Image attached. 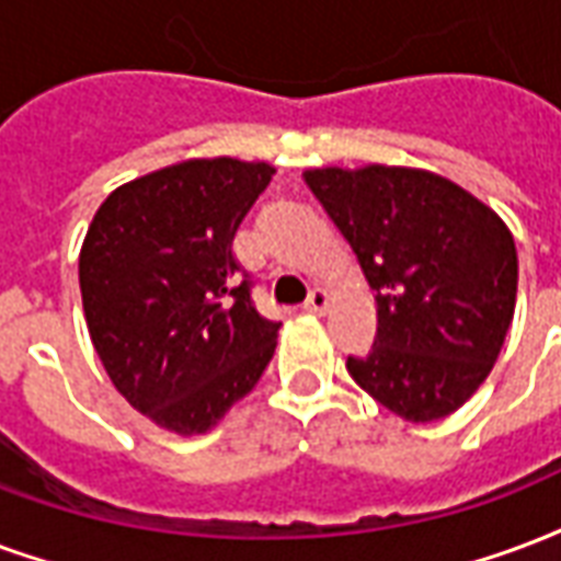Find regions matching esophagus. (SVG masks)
<instances>
[{
    "label": "esophagus",
    "instance_id": "34e87169",
    "mask_svg": "<svg viewBox=\"0 0 561 561\" xmlns=\"http://www.w3.org/2000/svg\"><path fill=\"white\" fill-rule=\"evenodd\" d=\"M330 309V294L323 291V288H314L309 294V300H306V312H314V314H323Z\"/></svg>",
    "mask_w": 561,
    "mask_h": 561
}]
</instances>
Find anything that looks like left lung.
Instances as JSON below:
<instances>
[{
    "label": "left lung",
    "instance_id": "left-lung-1",
    "mask_svg": "<svg viewBox=\"0 0 561 561\" xmlns=\"http://www.w3.org/2000/svg\"><path fill=\"white\" fill-rule=\"evenodd\" d=\"M306 184L359 259L377 335L347 371L408 422L455 413L491 375L514 318L517 249L491 207L425 169H309Z\"/></svg>",
    "mask_w": 561,
    "mask_h": 561
}]
</instances>
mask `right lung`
<instances>
[{
  "mask_svg": "<svg viewBox=\"0 0 561 561\" xmlns=\"http://www.w3.org/2000/svg\"><path fill=\"white\" fill-rule=\"evenodd\" d=\"M276 169L186 160L106 196L80 252L85 323L133 408L205 434L264 375L279 323L261 318L234 259L240 222Z\"/></svg>",
  "mask_w": 561,
  "mask_h": 561,
  "instance_id": "right-lung-1",
  "label": "right lung"
}]
</instances>
